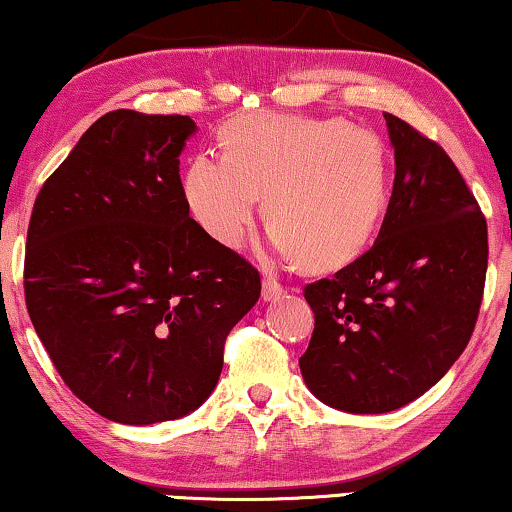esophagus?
I'll return each mask as SVG.
<instances>
[{
  "label": "esophagus",
  "mask_w": 512,
  "mask_h": 512,
  "mask_svg": "<svg viewBox=\"0 0 512 512\" xmlns=\"http://www.w3.org/2000/svg\"><path fill=\"white\" fill-rule=\"evenodd\" d=\"M279 296H284V286L279 284V282H275V279L265 277L263 279V286H261V298L263 300H275Z\"/></svg>",
  "instance_id": "34e87169"
}]
</instances>
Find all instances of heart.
<instances>
[{"label":"heart","instance_id":"obj_1","mask_svg":"<svg viewBox=\"0 0 512 512\" xmlns=\"http://www.w3.org/2000/svg\"><path fill=\"white\" fill-rule=\"evenodd\" d=\"M221 146L195 153L181 179L193 219L221 247H240L265 195L272 249L338 268L387 214L394 158L377 132L347 118L249 114L223 125Z\"/></svg>","mask_w":512,"mask_h":512}]
</instances>
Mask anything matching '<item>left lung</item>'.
Segmentation results:
<instances>
[{
  "instance_id": "1",
  "label": "left lung",
  "mask_w": 512,
  "mask_h": 512,
  "mask_svg": "<svg viewBox=\"0 0 512 512\" xmlns=\"http://www.w3.org/2000/svg\"><path fill=\"white\" fill-rule=\"evenodd\" d=\"M396 179L380 235L328 279L305 286L314 331L300 373L335 410L403 408L471 340L487 275V221L443 146L384 114Z\"/></svg>"
}]
</instances>
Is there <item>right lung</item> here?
I'll return each instance as SVG.
<instances>
[{
    "mask_svg": "<svg viewBox=\"0 0 512 512\" xmlns=\"http://www.w3.org/2000/svg\"><path fill=\"white\" fill-rule=\"evenodd\" d=\"M188 116L104 114L44 181L25 251V303L76 398L118 424L207 401L233 326L261 296L247 258L188 216Z\"/></svg>",
    "mask_w": 512,
    "mask_h": 512,
    "instance_id": "right-lung-1",
    "label": "right lung"
}]
</instances>
